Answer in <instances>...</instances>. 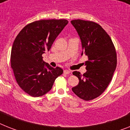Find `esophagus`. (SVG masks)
<instances>
[{"label":"esophagus","mask_w":130,"mask_h":130,"mask_svg":"<svg viewBox=\"0 0 130 130\" xmlns=\"http://www.w3.org/2000/svg\"><path fill=\"white\" fill-rule=\"evenodd\" d=\"M71 73V71L69 69H65L64 70V73L65 74H69Z\"/></svg>","instance_id":"esophagus-1"}]
</instances>
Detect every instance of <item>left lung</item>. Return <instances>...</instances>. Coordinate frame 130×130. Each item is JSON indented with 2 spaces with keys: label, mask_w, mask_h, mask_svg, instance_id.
Listing matches in <instances>:
<instances>
[{
  "label": "left lung",
  "mask_w": 130,
  "mask_h": 130,
  "mask_svg": "<svg viewBox=\"0 0 130 130\" xmlns=\"http://www.w3.org/2000/svg\"><path fill=\"white\" fill-rule=\"evenodd\" d=\"M71 22L81 40V55L84 53L88 57L85 73H73L79 83L72 90L83 100H93L104 92L112 80L117 65L115 47L109 35L97 23L79 19Z\"/></svg>",
  "instance_id": "8db88e82"
}]
</instances>
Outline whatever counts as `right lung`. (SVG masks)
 I'll return each mask as SVG.
<instances>
[{
  "mask_svg": "<svg viewBox=\"0 0 130 130\" xmlns=\"http://www.w3.org/2000/svg\"><path fill=\"white\" fill-rule=\"evenodd\" d=\"M68 21L65 19L41 20L26 25L13 43L10 64L16 82L25 92L39 97L48 92L61 68L51 67L42 54L49 51Z\"/></svg>",
  "mask_w": 130,
  "mask_h": 130,
  "instance_id": "obj_1",
  "label": "right lung"
}]
</instances>
